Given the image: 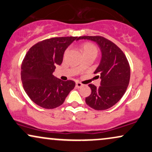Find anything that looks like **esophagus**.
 I'll list each match as a JSON object with an SVG mask.
<instances>
[{
	"instance_id": "34e87169",
	"label": "esophagus",
	"mask_w": 152,
	"mask_h": 152,
	"mask_svg": "<svg viewBox=\"0 0 152 152\" xmlns=\"http://www.w3.org/2000/svg\"><path fill=\"white\" fill-rule=\"evenodd\" d=\"M76 88H81L82 86H83V84L79 83V82H76Z\"/></svg>"
}]
</instances>
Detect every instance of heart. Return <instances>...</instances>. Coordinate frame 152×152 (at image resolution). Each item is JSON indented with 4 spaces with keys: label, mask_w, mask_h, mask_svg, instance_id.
<instances>
[{
    "label": "heart",
    "mask_w": 152,
    "mask_h": 152,
    "mask_svg": "<svg viewBox=\"0 0 152 152\" xmlns=\"http://www.w3.org/2000/svg\"><path fill=\"white\" fill-rule=\"evenodd\" d=\"M82 49H83V53L88 52H94L97 54V48L94 44L90 42H86L82 45Z\"/></svg>",
    "instance_id": "obj_1"
}]
</instances>
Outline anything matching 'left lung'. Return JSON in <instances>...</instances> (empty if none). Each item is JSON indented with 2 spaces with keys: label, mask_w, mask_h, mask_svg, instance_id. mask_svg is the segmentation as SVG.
I'll use <instances>...</instances> for the list:
<instances>
[{
  "label": "left lung",
  "mask_w": 152,
  "mask_h": 152,
  "mask_svg": "<svg viewBox=\"0 0 152 152\" xmlns=\"http://www.w3.org/2000/svg\"><path fill=\"white\" fill-rule=\"evenodd\" d=\"M87 39L98 45L101 58L94 74L101 79L97 88L89 84L91 94L86 103L96 110H104L115 105L125 94L130 78V67L122 51L110 40L100 36L79 37L78 40Z\"/></svg>",
  "instance_id": "1"
}]
</instances>
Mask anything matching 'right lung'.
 Returning <instances> with one entry per match:
<instances>
[{
  "label": "right lung",
  "instance_id": "right-lung-1",
  "mask_svg": "<svg viewBox=\"0 0 152 152\" xmlns=\"http://www.w3.org/2000/svg\"><path fill=\"white\" fill-rule=\"evenodd\" d=\"M77 37H54L37 43L29 49L21 66V80L27 96L45 109H53L64 103L74 81H63L53 72L63 61L66 49Z\"/></svg>",
  "mask_w": 152,
  "mask_h": 152
}]
</instances>
